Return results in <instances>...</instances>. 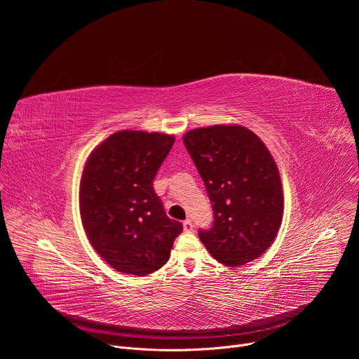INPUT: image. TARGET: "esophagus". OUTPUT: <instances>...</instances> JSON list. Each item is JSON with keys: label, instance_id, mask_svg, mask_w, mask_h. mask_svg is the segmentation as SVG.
<instances>
[{"label": "esophagus", "instance_id": "1", "mask_svg": "<svg viewBox=\"0 0 359 359\" xmlns=\"http://www.w3.org/2000/svg\"><path fill=\"white\" fill-rule=\"evenodd\" d=\"M183 230L184 231H191L193 230V223H191V220L190 219H186L184 222H183Z\"/></svg>", "mask_w": 359, "mask_h": 359}]
</instances>
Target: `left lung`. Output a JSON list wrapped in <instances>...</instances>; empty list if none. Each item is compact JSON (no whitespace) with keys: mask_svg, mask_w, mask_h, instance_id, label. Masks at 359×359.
<instances>
[{"mask_svg":"<svg viewBox=\"0 0 359 359\" xmlns=\"http://www.w3.org/2000/svg\"><path fill=\"white\" fill-rule=\"evenodd\" d=\"M184 146L206 186L213 226L198 237L229 267L255 260L271 245L283 222L277 165L263 140L240 125L189 130Z\"/></svg>","mask_w":359,"mask_h":359,"instance_id":"left-lung-1","label":"left lung"}]
</instances>
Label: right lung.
Returning <instances> with one entry per match:
<instances>
[{
	"label": "right lung",
	"mask_w": 359,
	"mask_h": 359,
	"mask_svg": "<svg viewBox=\"0 0 359 359\" xmlns=\"http://www.w3.org/2000/svg\"><path fill=\"white\" fill-rule=\"evenodd\" d=\"M175 136L121 130L89 155L79 186L85 233L112 269L147 276L170 257L183 224L166 216L153 180Z\"/></svg>",
	"instance_id": "add662e5"
}]
</instances>
